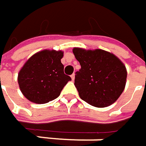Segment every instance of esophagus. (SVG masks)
<instances>
[{
    "mask_svg": "<svg viewBox=\"0 0 146 146\" xmlns=\"http://www.w3.org/2000/svg\"><path fill=\"white\" fill-rule=\"evenodd\" d=\"M70 77H71V80H75V74H72V75L70 76Z\"/></svg>",
    "mask_w": 146,
    "mask_h": 146,
    "instance_id": "obj_1",
    "label": "esophagus"
}]
</instances>
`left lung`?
Here are the masks:
<instances>
[{"label":"left lung","mask_w":146,"mask_h":146,"mask_svg":"<svg viewBox=\"0 0 146 146\" xmlns=\"http://www.w3.org/2000/svg\"><path fill=\"white\" fill-rule=\"evenodd\" d=\"M73 53L81 66L75 76L80 98L99 108L114 103L126 84L125 66L114 54L102 49L74 48Z\"/></svg>","instance_id":"1"}]
</instances>
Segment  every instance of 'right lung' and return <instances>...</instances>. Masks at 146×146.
Listing matches in <instances>:
<instances>
[{
  "label": "right lung",
  "instance_id": "right-lung-1",
  "mask_svg": "<svg viewBox=\"0 0 146 146\" xmlns=\"http://www.w3.org/2000/svg\"><path fill=\"white\" fill-rule=\"evenodd\" d=\"M62 57V51L43 50L27 60L19 73L18 82L21 92L29 101L38 104L53 101L71 80L65 75Z\"/></svg>",
  "mask_w": 146,
  "mask_h": 146
}]
</instances>
